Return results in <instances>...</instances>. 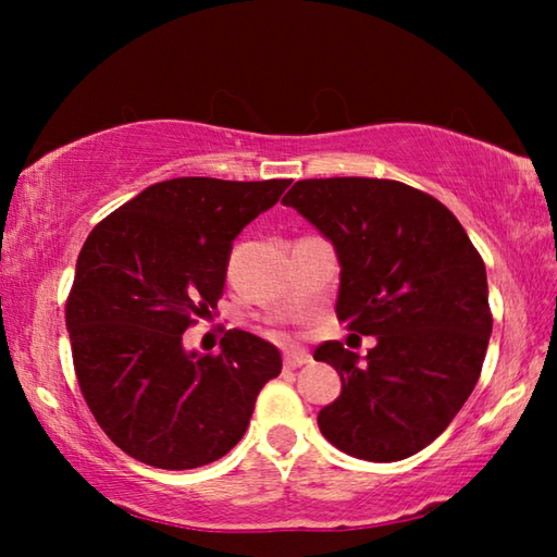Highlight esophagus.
<instances>
[{
	"instance_id": "obj_1",
	"label": "esophagus",
	"mask_w": 557,
	"mask_h": 557,
	"mask_svg": "<svg viewBox=\"0 0 557 557\" xmlns=\"http://www.w3.org/2000/svg\"><path fill=\"white\" fill-rule=\"evenodd\" d=\"M312 363V356L307 351H287L285 354V369H301V366Z\"/></svg>"
}]
</instances>
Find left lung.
Returning <instances> with one entry per match:
<instances>
[{"label": "left lung", "mask_w": 557, "mask_h": 557, "mask_svg": "<svg viewBox=\"0 0 557 557\" xmlns=\"http://www.w3.org/2000/svg\"><path fill=\"white\" fill-rule=\"evenodd\" d=\"M282 203L334 245L336 317L375 336L366 356L317 346V361L342 375L319 430L358 459L414 455L447 430L482 373L492 336L482 256L447 206L391 178H305Z\"/></svg>", "instance_id": "left-lung-1"}]
</instances>
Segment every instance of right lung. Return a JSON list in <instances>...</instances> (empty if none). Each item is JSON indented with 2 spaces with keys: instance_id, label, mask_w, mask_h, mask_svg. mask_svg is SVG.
<instances>
[{
  "instance_id": "obj_1",
  "label": "right lung",
  "mask_w": 557,
  "mask_h": 557,
  "mask_svg": "<svg viewBox=\"0 0 557 557\" xmlns=\"http://www.w3.org/2000/svg\"><path fill=\"white\" fill-rule=\"evenodd\" d=\"M289 184L169 178L83 243L65 329L83 398L125 455L157 469H196L245 435L260 388L282 371L277 346L231 329L219 354H201L188 351L184 332L211 317L233 240Z\"/></svg>"
}]
</instances>
